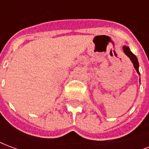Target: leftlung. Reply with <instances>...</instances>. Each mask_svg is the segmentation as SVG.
<instances>
[{
	"label": "left lung",
	"instance_id": "obj_1",
	"mask_svg": "<svg viewBox=\"0 0 149 149\" xmlns=\"http://www.w3.org/2000/svg\"><path fill=\"white\" fill-rule=\"evenodd\" d=\"M123 50H124V52H125V54L128 56V57H129V59L131 60L132 63L133 64V66H134L135 69L136 70L138 74L140 75V72H139V62H138L137 57L130 51V49L128 48V46H123ZM140 80H141V78H140Z\"/></svg>",
	"mask_w": 149,
	"mask_h": 149
}]
</instances>
